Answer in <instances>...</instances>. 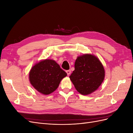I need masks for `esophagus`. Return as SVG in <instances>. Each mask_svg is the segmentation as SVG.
Segmentation results:
<instances>
[{
  "instance_id": "34e87169",
  "label": "esophagus",
  "mask_w": 133,
  "mask_h": 133,
  "mask_svg": "<svg viewBox=\"0 0 133 133\" xmlns=\"http://www.w3.org/2000/svg\"><path fill=\"white\" fill-rule=\"evenodd\" d=\"M66 72L68 75H69L70 74V73H71V70H68L66 71Z\"/></svg>"
}]
</instances>
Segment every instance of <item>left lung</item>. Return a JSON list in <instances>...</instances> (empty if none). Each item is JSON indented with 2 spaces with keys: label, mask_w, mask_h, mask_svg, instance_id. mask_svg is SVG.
<instances>
[{
  "label": "left lung",
  "mask_w": 133,
  "mask_h": 133,
  "mask_svg": "<svg viewBox=\"0 0 133 133\" xmlns=\"http://www.w3.org/2000/svg\"><path fill=\"white\" fill-rule=\"evenodd\" d=\"M74 66L75 70L69 78L76 90L81 94H91L103 82L105 71L95 56L85 54L78 57Z\"/></svg>",
  "instance_id": "1"
}]
</instances>
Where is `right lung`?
I'll list each match as a JSON object with an SVG mask.
<instances>
[{
  "label": "right lung",
  "instance_id": "obj_1",
  "mask_svg": "<svg viewBox=\"0 0 133 133\" xmlns=\"http://www.w3.org/2000/svg\"><path fill=\"white\" fill-rule=\"evenodd\" d=\"M67 74L54 60L46 59L36 64L29 73V80L36 90L48 95L57 89Z\"/></svg>",
  "mask_w": 133,
  "mask_h": 133
}]
</instances>
